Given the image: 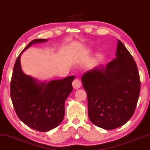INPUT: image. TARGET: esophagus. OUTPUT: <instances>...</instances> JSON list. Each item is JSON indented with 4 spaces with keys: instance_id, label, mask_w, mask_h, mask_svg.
Returning a JSON list of instances; mask_svg holds the SVG:
<instances>
[{
    "instance_id": "obj_1",
    "label": "esophagus",
    "mask_w": 150,
    "mask_h": 150,
    "mask_svg": "<svg viewBox=\"0 0 150 150\" xmlns=\"http://www.w3.org/2000/svg\"><path fill=\"white\" fill-rule=\"evenodd\" d=\"M73 86L75 89H77L79 88H80L81 86V82L78 79H75L73 81Z\"/></svg>"
}]
</instances>
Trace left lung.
Wrapping results in <instances>:
<instances>
[{
  "label": "left lung",
  "mask_w": 150,
  "mask_h": 150,
  "mask_svg": "<svg viewBox=\"0 0 150 150\" xmlns=\"http://www.w3.org/2000/svg\"><path fill=\"white\" fill-rule=\"evenodd\" d=\"M114 59L81 77L88 98V114L93 124L105 129L125 125L135 111L141 81L133 57L120 40Z\"/></svg>",
  "instance_id": "left-lung-1"
}]
</instances>
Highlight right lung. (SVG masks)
<instances>
[{
  "instance_id": "add662e5",
  "label": "right lung",
  "mask_w": 150,
  "mask_h": 150,
  "mask_svg": "<svg viewBox=\"0 0 150 150\" xmlns=\"http://www.w3.org/2000/svg\"><path fill=\"white\" fill-rule=\"evenodd\" d=\"M47 41L38 39L30 42L17 57L10 81V96L18 118L24 124L39 132H48L63 120L64 104L73 91L75 76L41 82L25 75L21 69V54L31 45Z\"/></svg>"
}]
</instances>
